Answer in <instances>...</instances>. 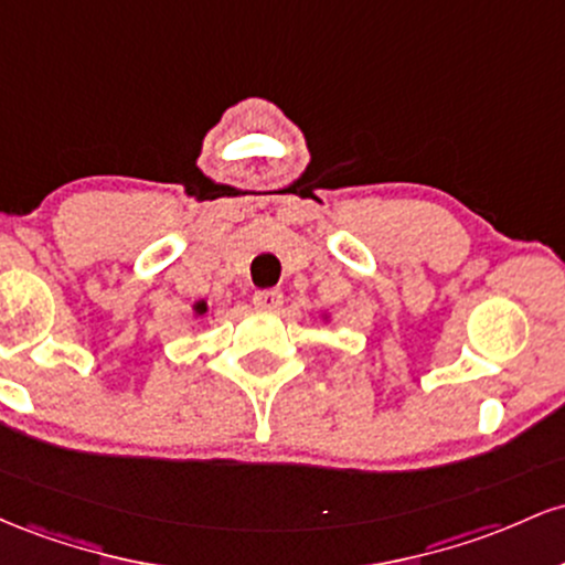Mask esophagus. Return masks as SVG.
<instances>
[{
  "label": "esophagus",
  "mask_w": 565,
  "mask_h": 565,
  "mask_svg": "<svg viewBox=\"0 0 565 565\" xmlns=\"http://www.w3.org/2000/svg\"><path fill=\"white\" fill-rule=\"evenodd\" d=\"M253 303H256L258 309H264V312H275V309H280L282 294L280 290H256V294H253Z\"/></svg>",
  "instance_id": "esophagus-1"
}]
</instances>
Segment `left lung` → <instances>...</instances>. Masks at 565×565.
<instances>
[{
  "instance_id": "8db88e82",
  "label": "left lung",
  "mask_w": 565,
  "mask_h": 565,
  "mask_svg": "<svg viewBox=\"0 0 565 565\" xmlns=\"http://www.w3.org/2000/svg\"><path fill=\"white\" fill-rule=\"evenodd\" d=\"M320 317H322V322H331V315H328V312H322Z\"/></svg>"
}]
</instances>
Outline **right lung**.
Masks as SVG:
<instances>
[{"mask_svg":"<svg viewBox=\"0 0 565 565\" xmlns=\"http://www.w3.org/2000/svg\"><path fill=\"white\" fill-rule=\"evenodd\" d=\"M192 312H194V317H202V315L211 312V307H207V301H205V299H202V301H194V303H192Z\"/></svg>","mask_w":565,"mask_h":565,"instance_id":"1","label":"right lung"}]
</instances>
